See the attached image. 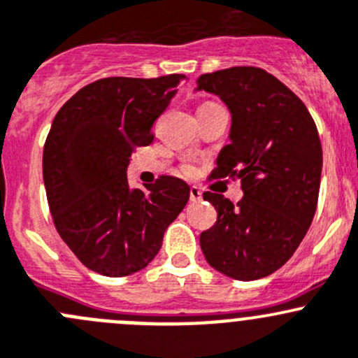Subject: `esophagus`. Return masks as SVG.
<instances>
[{"label": "esophagus", "instance_id": "obj_1", "mask_svg": "<svg viewBox=\"0 0 358 358\" xmlns=\"http://www.w3.org/2000/svg\"><path fill=\"white\" fill-rule=\"evenodd\" d=\"M189 200L193 201V203H196V201L201 200V191L198 189L196 186H191V189H189Z\"/></svg>", "mask_w": 358, "mask_h": 358}]
</instances>
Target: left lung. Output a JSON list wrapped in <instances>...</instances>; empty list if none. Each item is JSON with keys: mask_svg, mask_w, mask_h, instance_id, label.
I'll list each match as a JSON object with an SVG mask.
<instances>
[{"mask_svg": "<svg viewBox=\"0 0 358 358\" xmlns=\"http://www.w3.org/2000/svg\"><path fill=\"white\" fill-rule=\"evenodd\" d=\"M198 91L220 96L233 115L229 139L212 178L241 179L238 205L203 193L217 222L200 236L206 262L238 279L265 278L286 264L307 234L317 208L322 146L300 98L259 67L203 73Z\"/></svg>", "mask_w": 358, "mask_h": 358, "instance_id": "1", "label": "left lung"}]
</instances>
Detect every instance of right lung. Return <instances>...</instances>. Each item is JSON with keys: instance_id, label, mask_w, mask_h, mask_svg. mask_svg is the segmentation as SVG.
Masks as SVG:
<instances>
[{"instance_id": "add662e5", "label": "right lung", "mask_w": 358, "mask_h": 358, "mask_svg": "<svg viewBox=\"0 0 358 358\" xmlns=\"http://www.w3.org/2000/svg\"><path fill=\"white\" fill-rule=\"evenodd\" d=\"M186 80L106 77L58 110L44 143L43 179L55 227L87 268L108 278L141 271L189 200V186L160 176L131 189L127 165L153 141V122Z\"/></svg>"}]
</instances>
